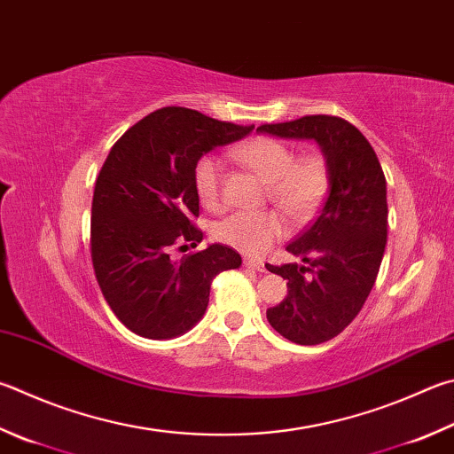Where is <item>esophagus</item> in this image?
<instances>
[{
    "instance_id": "1",
    "label": "esophagus",
    "mask_w": 454,
    "mask_h": 454,
    "mask_svg": "<svg viewBox=\"0 0 454 454\" xmlns=\"http://www.w3.org/2000/svg\"><path fill=\"white\" fill-rule=\"evenodd\" d=\"M244 266L250 268V270H255V271H263V270H266V266H263L262 260H252V258H246V260H244Z\"/></svg>"
}]
</instances>
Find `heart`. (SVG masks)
<instances>
[{
    "label": "heart",
    "instance_id": "obj_1",
    "mask_svg": "<svg viewBox=\"0 0 454 454\" xmlns=\"http://www.w3.org/2000/svg\"><path fill=\"white\" fill-rule=\"evenodd\" d=\"M234 156L270 184L279 210L294 222L308 220L325 199L329 168L324 156L295 159L290 145L271 137H255L238 145ZM222 162L202 156L194 168V188L208 210L222 206ZM286 234V222L278 212H236L216 226V238L248 255L266 254Z\"/></svg>",
    "mask_w": 454,
    "mask_h": 454
}]
</instances>
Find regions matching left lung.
<instances>
[{
	"instance_id": "obj_1",
	"label": "left lung",
	"mask_w": 454,
	"mask_h": 454,
	"mask_svg": "<svg viewBox=\"0 0 454 454\" xmlns=\"http://www.w3.org/2000/svg\"><path fill=\"white\" fill-rule=\"evenodd\" d=\"M260 133L316 141L329 168V194L311 226L287 252L303 263L266 268L287 279V295L266 311L286 340L317 345L333 340L364 308L387 244V183L373 146L351 122L309 114L262 125Z\"/></svg>"
}]
</instances>
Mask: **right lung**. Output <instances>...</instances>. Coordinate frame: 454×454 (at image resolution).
<instances>
[{
  "label": "right lung",
  "instance_id": "obj_1",
  "mask_svg": "<svg viewBox=\"0 0 454 454\" xmlns=\"http://www.w3.org/2000/svg\"><path fill=\"white\" fill-rule=\"evenodd\" d=\"M240 127L164 106L122 135L103 164L90 208V258L114 316L146 340H172L202 319L214 276L242 266L236 250L210 244L180 260L176 242L199 244L194 168L206 153L240 141ZM183 248V246H180Z\"/></svg>",
  "mask_w": 454,
  "mask_h": 454
}]
</instances>
